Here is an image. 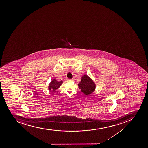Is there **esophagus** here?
Masks as SVG:
<instances>
[{
	"label": "esophagus",
	"instance_id": "obj_1",
	"mask_svg": "<svg viewBox=\"0 0 148 148\" xmlns=\"http://www.w3.org/2000/svg\"><path fill=\"white\" fill-rule=\"evenodd\" d=\"M69 81H74V79H68Z\"/></svg>",
	"mask_w": 148,
	"mask_h": 148
}]
</instances>
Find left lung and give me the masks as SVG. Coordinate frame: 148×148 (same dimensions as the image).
<instances>
[{"mask_svg": "<svg viewBox=\"0 0 148 148\" xmlns=\"http://www.w3.org/2000/svg\"><path fill=\"white\" fill-rule=\"evenodd\" d=\"M79 89L84 94L88 95L94 91L96 85L93 80L86 75H84L81 77V81L78 84Z\"/></svg>", "mask_w": 148, "mask_h": 148, "instance_id": "obj_1", "label": "left lung"}]
</instances>
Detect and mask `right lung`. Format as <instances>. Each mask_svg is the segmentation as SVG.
<instances>
[{
    "mask_svg": "<svg viewBox=\"0 0 148 148\" xmlns=\"http://www.w3.org/2000/svg\"><path fill=\"white\" fill-rule=\"evenodd\" d=\"M62 83L63 81L62 80L60 81H57L56 80L52 79L51 82L50 83V84L49 85V90L52 92L55 91V90L61 86Z\"/></svg>",
    "mask_w": 148,
    "mask_h": 148,
    "instance_id": "right-lung-1",
    "label": "right lung"
}]
</instances>
